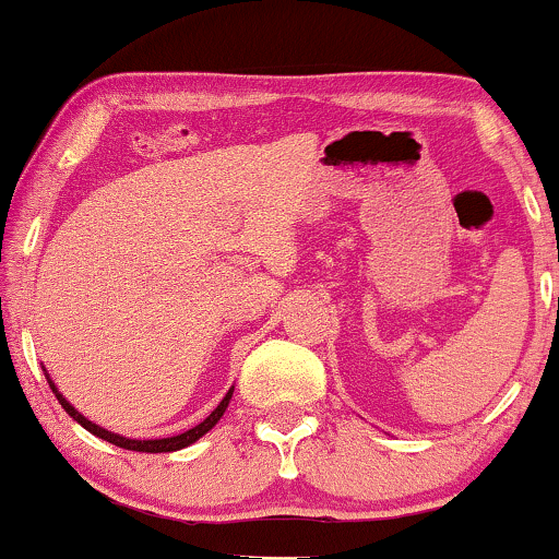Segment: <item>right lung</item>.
<instances>
[{
	"label": "right lung",
	"instance_id": "right-lung-1",
	"mask_svg": "<svg viewBox=\"0 0 559 559\" xmlns=\"http://www.w3.org/2000/svg\"><path fill=\"white\" fill-rule=\"evenodd\" d=\"M48 384H50L52 392H56L58 402H60V407H63V409L68 412V415H71V417L75 419V423H79L81 427H86L88 432H94L96 438H102V440H106V442H111V445L124 448V450H136V453H173V450H180V448L193 445V442H195L198 438H203V435L209 432L211 427L216 425L221 417H224V412H226V407H228V400H231V394H234V389H228V394L224 396V400H221L218 407L213 409L211 415L205 417L201 425H195L193 430H188V432H182V435H175V438H163V440H129V438H121V435H114V432H109V430H104V427H98V425L91 423V419L83 417L81 412L75 409L73 404L68 402L63 394L58 392L56 384H52L50 379H48Z\"/></svg>",
	"mask_w": 559,
	"mask_h": 559
}]
</instances>
